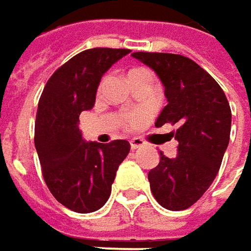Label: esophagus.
Returning <instances> with one entry per match:
<instances>
[{"label": "esophagus", "instance_id": "34e87169", "mask_svg": "<svg viewBox=\"0 0 251 251\" xmlns=\"http://www.w3.org/2000/svg\"><path fill=\"white\" fill-rule=\"evenodd\" d=\"M145 146V142H143V139H140V137H135V139H132L130 140V147H132V150H136L139 147Z\"/></svg>", "mask_w": 251, "mask_h": 251}]
</instances>
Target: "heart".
<instances>
[{"label": "heart", "mask_w": 251, "mask_h": 251, "mask_svg": "<svg viewBox=\"0 0 251 251\" xmlns=\"http://www.w3.org/2000/svg\"><path fill=\"white\" fill-rule=\"evenodd\" d=\"M105 82H106V78H104V80L101 81V85H100V91H102ZM139 122H140V115H137V114L125 115V126L126 127H133V126L137 125Z\"/></svg>", "instance_id": "1"}]
</instances>
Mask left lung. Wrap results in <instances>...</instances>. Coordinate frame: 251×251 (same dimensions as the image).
<instances>
[{"label": "left lung", "mask_w": 251, "mask_h": 251, "mask_svg": "<svg viewBox=\"0 0 251 251\" xmlns=\"http://www.w3.org/2000/svg\"><path fill=\"white\" fill-rule=\"evenodd\" d=\"M135 59L153 69L164 85L167 102L156 127L178 125L176 158L160 151L157 167L149 171L153 197L166 209H187L215 180L229 145L232 112L221 85L211 74L181 54L135 51Z\"/></svg>", "instance_id": "1"}]
</instances>
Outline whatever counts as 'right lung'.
Listing matches in <instances>:
<instances>
[{
	"mask_svg": "<svg viewBox=\"0 0 251 251\" xmlns=\"http://www.w3.org/2000/svg\"><path fill=\"white\" fill-rule=\"evenodd\" d=\"M129 51L84 50L53 73L40 95L35 147L42 174L53 197L74 212L90 213L104 206L116 170L130 150L127 140L85 142L78 126L80 114L95 104L101 77Z\"/></svg>",
	"mask_w": 251,
	"mask_h": 251,
	"instance_id": "1",
	"label": "right lung"
}]
</instances>
